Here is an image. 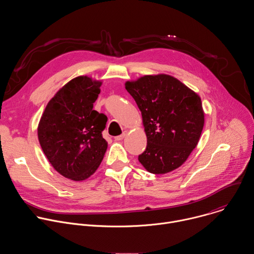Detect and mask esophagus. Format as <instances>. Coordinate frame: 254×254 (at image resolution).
<instances>
[{
  "label": "esophagus",
  "mask_w": 254,
  "mask_h": 254,
  "mask_svg": "<svg viewBox=\"0 0 254 254\" xmlns=\"http://www.w3.org/2000/svg\"><path fill=\"white\" fill-rule=\"evenodd\" d=\"M127 130H125L121 135H118V136H115V139L116 140H122L126 135H127Z\"/></svg>",
  "instance_id": "esophagus-1"
}]
</instances>
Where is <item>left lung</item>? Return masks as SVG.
I'll return each instance as SVG.
<instances>
[{"label":"left lung","mask_w":254,"mask_h":254,"mask_svg":"<svg viewBox=\"0 0 254 254\" xmlns=\"http://www.w3.org/2000/svg\"><path fill=\"white\" fill-rule=\"evenodd\" d=\"M126 89L141 112L147 148L139 163L153 174L182 166L196 148L204 127L200 96L177 78L146 75L127 81Z\"/></svg>","instance_id":"8db88e82"}]
</instances>
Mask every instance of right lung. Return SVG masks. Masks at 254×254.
<instances>
[{
    "label": "right lung",
    "instance_id": "right-lung-1",
    "mask_svg": "<svg viewBox=\"0 0 254 254\" xmlns=\"http://www.w3.org/2000/svg\"><path fill=\"white\" fill-rule=\"evenodd\" d=\"M101 81L78 76L50 99L38 125L40 146L52 167L73 181L89 178L107 149V118L93 111Z\"/></svg>",
    "mask_w": 254,
    "mask_h": 254
}]
</instances>
